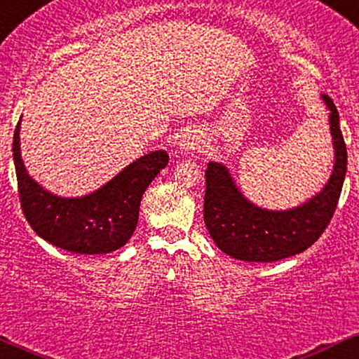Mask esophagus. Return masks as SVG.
I'll list each match as a JSON object with an SVG mask.
<instances>
[{"instance_id": "34e87169", "label": "esophagus", "mask_w": 359, "mask_h": 359, "mask_svg": "<svg viewBox=\"0 0 359 359\" xmlns=\"http://www.w3.org/2000/svg\"><path fill=\"white\" fill-rule=\"evenodd\" d=\"M203 145V133L197 130H187L180 138L179 147L182 151H194Z\"/></svg>"}]
</instances>
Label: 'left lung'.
<instances>
[{"mask_svg":"<svg viewBox=\"0 0 359 359\" xmlns=\"http://www.w3.org/2000/svg\"><path fill=\"white\" fill-rule=\"evenodd\" d=\"M323 100L331 111L334 170L323 191L299 208L288 211L257 208L238 191L228 168L217 162L208 163L204 222L217 248L226 255L243 262H278L314 245L331 222L343 189L348 151L334 102L325 94Z\"/></svg>","mask_w":359,"mask_h":359,"instance_id":"1","label":"left lung"}]
</instances>
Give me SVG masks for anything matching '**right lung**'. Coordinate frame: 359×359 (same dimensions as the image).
I'll return each mask as SVG.
<instances>
[{"mask_svg":"<svg viewBox=\"0 0 359 359\" xmlns=\"http://www.w3.org/2000/svg\"><path fill=\"white\" fill-rule=\"evenodd\" d=\"M13 160L22 211L32 229L53 246L79 255H102L125 246L138 222L147 187L167 167V151L156 150L84 197L53 196L27 174L20 155V123L13 135Z\"/></svg>","mask_w":359,"mask_h":359,"instance_id":"1","label":"right lung"}]
</instances>
